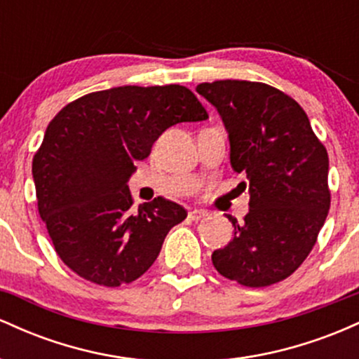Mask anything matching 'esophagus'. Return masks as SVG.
<instances>
[{
	"label": "esophagus",
	"instance_id": "obj_1",
	"mask_svg": "<svg viewBox=\"0 0 359 359\" xmlns=\"http://www.w3.org/2000/svg\"><path fill=\"white\" fill-rule=\"evenodd\" d=\"M208 216V212L203 211V209H194V211L189 212V219L191 221H201Z\"/></svg>",
	"mask_w": 359,
	"mask_h": 359
}]
</instances>
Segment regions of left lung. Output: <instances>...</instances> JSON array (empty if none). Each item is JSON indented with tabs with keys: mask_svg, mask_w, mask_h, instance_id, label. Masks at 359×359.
Masks as SVG:
<instances>
[{
	"mask_svg": "<svg viewBox=\"0 0 359 359\" xmlns=\"http://www.w3.org/2000/svg\"><path fill=\"white\" fill-rule=\"evenodd\" d=\"M229 135L231 167L248 182L250 211L233 240L212 253L222 277L269 287L290 277L314 248L331 205L329 156L306 111L265 82L214 81L197 86Z\"/></svg>",
	"mask_w": 359,
	"mask_h": 359,
	"instance_id": "obj_1",
	"label": "left lung"
}]
</instances>
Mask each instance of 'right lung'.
Here are the masks:
<instances>
[{
	"label": "right lung",
	"instance_id": "right-lung-1",
	"mask_svg": "<svg viewBox=\"0 0 359 359\" xmlns=\"http://www.w3.org/2000/svg\"><path fill=\"white\" fill-rule=\"evenodd\" d=\"M208 118L196 94L179 84L96 90L55 114L32 172L40 217L74 273L119 287L154 265L187 211L162 197L133 211L126 182L167 128Z\"/></svg>",
	"mask_w": 359,
	"mask_h": 359
}]
</instances>
